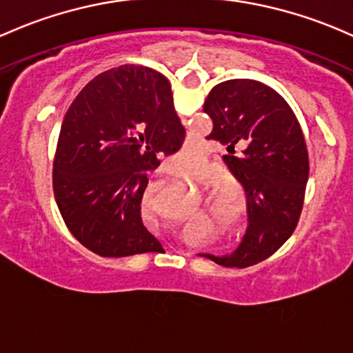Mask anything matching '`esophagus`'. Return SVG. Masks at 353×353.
Masks as SVG:
<instances>
[{"label": "esophagus", "mask_w": 353, "mask_h": 353, "mask_svg": "<svg viewBox=\"0 0 353 353\" xmlns=\"http://www.w3.org/2000/svg\"><path fill=\"white\" fill-rule=\"evenodd\" d=\"M194 213H198V210H196V208H191V206L183 208V214H184V216H186V218H191Z\"/></svg>", "instance_id": "esophagus-1"}]
</instances>
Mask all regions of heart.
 <instances>
[{
  "instance_id": "b5f03b06",
  "label": "heart",
  "mask_w": 353,
  "mask_h": 353,
  "mask_svg": "<svg viewBox=\"0 0 353 353\" xmlns=\"http://www.w3.org/2000/svg\"><path fill=\"white\" fill-rule=\"evenodd\" d=\"M225 169L220 164H205L176 170L165 183V194L181 203H196L211 186L223 183Z\"/></svg>"
}]
</instances>
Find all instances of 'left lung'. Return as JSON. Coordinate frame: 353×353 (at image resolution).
I'll list each match as a JSON object with an SVG mask.
<instances>
[{
  "label": "left lung",
  "mask_w": 353,
  "mask_h": 353,
  "mask_svg": "<svg viewBox=\"0 0 353 353\" xmlns=\"http://www.w3.org/2000/svg\"><path fill=\"white\" fill-rule=\"evenodd\" d=\"M205 113L243 199L236 216L221 220L205 257L228 270L255 269L288 242L301 216L310 176L301 127L289 106L245 79L211 89Z\"/></svg>",
  "instance_id": "left-lung-1"
}]
</instances>
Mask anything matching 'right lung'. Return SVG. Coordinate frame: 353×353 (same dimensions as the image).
Wrapping results in <instances>:
<instances>
[{"label": "right lung", "mask_w": 353, "mask_h": 353, "mask_svg": "<svg viewBox=\"0 0 353 353\" xmlns=\"http://www.w3.org/2000/svg\"><path fill=\"white\" fill-rule=\"evenodd\" d=\"M155 99L111 92L68 113L54 161V194L77 250L103 276L123 283L161 272L152 259L167 252L165 221L148 218V172L161 164L148 130L162 108Z\"/></svg>", "instance_id": "right-lung-1"}]
</instances>
